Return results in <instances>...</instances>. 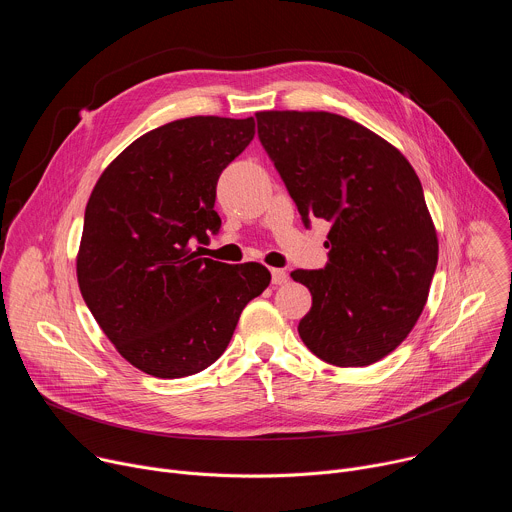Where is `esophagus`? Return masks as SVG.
<instances>
[{
    "instance_id": "1",
    "label": "esophagus",
    "mask_w": 512,
    "mask_h": 512,
    "mask_svg": "<svg viewBox=\"0 0 512 512\" xmlns=\"http://www.w3.org/2000/svg\"><path fill=\"white\" fill-rule=\"evenodd\" d=\"M287 273H285V269H271V281L275 283V285H283V283H287Z\"/></svg>"
}]
</instances>
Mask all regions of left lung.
Returning <instances> with one entry per match:
<instances>
[{
  "instance_id": "obj_1",
  "label": "left lung",
  "mask_w": 512,
  "mask_h": 512,
  "mask_svg": "<svg viewBox=\"0 0 512 512\" xmlns=\"http://www.w3.org/2000/svg\"><path fill=\"white\" fill-rule=\"evenodd\" d=\"M257 135L302 223H330L324 269H296L312 294L298 332L336 367L393 352L427 302L437 235L421 182L371 129L326 111H261Z\"/></svg>"
}]
</instances>
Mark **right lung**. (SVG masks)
Listing matches in <instances>:
<instances>
[{
	"instance_id": "1",
	"label": "right lung",
	"mask_w": 512,
	"mask_h": 512,
	"mask_svg": "<svg viewBox=\"0 0 512 512\" xmlns=\"http://www.w3.org/2000/svg\"><path fill=\"white\" fill-rule=\"evenodd\" d=\"M253 135V117L178 119L135 139L93 188L77 259L81 294L119 354L152 377L210 367L271 281L259 263L227 265L192 249L221 229L218 176Z\"/></svg>"
}]
</instances>
